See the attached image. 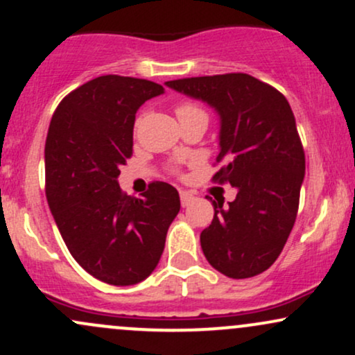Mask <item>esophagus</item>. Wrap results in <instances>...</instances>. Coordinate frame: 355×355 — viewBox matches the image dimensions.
Returning a JSON list of instances; mask_svg holds the SVG:
<instances>
[{"label":"esophagus","instance_id":"esophagus-1","mask_svg":"<svg viewBox=\"0 0 355 355\" xmlns=\"http://www.w3.org/2000/svg\"><path fill=\"white\" fill-rule=\"evenodd\" d=\"M195 200V197L193 195L190 193V191H187V190H180V202H182V207H187V205H190L191 202Z\"/></svg>","mask_w":355,"mask_h":355}]
</instances>
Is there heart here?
Listing matches in <instances>:
<instances>
[{
    "instance_id": "1",
    "label": "heart",
    "mask_w": 355,
    "mask_h": 355,
    "mask_svg": "<svg viewBox=\"0 0 355 355\" xmlns=\"http://www.w3.org/2000/svg\"><path fill=\"white\" fill-rule=\"evenodd\" d=\"M175 112H177V116L180 121L187 120V118H193V116H207L205 110H203L198 103H193V101H182V103L177 105ZM140 125H141V116H138L135 121V133L138 132V128H140ZM172 170L177 173V166H172Z\"/></svg>"
}]
</instances>
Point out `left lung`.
<instances>
[{
    "instance_id": "left-lung-1",
    "label": "left lung",
    "mask_w": 355,
    "mask_h": 355,
    "mask_svg": "<svg viewBox=\"0 0 355 355\" xmlns=\"http://www.w3.org/2000/svg\"><path fill=\"white\" fill-rule=\"evenodd\" d=\"M166 87L203 100L220 115L223 166L211 180L239 193L200 234L214 268L230 279L266 272L291 235L299 210L305 153L291 105L282 93L247 73L166 81Z\"/></svg>"
}]
</instances>
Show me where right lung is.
I'll list each match as a JSON object with an SVG mask.
<instances>
[{"instance_id": "add662e5", "label": "right lung", "mask_w": 355, "mask_h": 355, "mask_svg": "<svg viewBox=\"0 0 355 355\" xmlns=\"http://www.w3.org/2000/svg\"><path fill=\"white\" fill-rule=\"evenodd\" d=\"M164 87L105 75L60 101L44 145V191L73 259L110 285L141 282L157 267L180 210L177 189L152 182L141 197L118 185L133 153L137 110Z\"/></svg>"}]
</instances>
